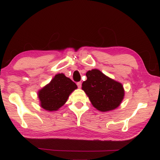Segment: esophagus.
<instances>
[{"mask_svg":"<svg viewBox=\"0 0 160 160\" xmlns=\"http://www.w3.org/2000/svg\"><path fill=\"white\" fill-rule=\"evenodd\" d=\"M77 86L78 88H81L82 87V82H78L77 83Z\"/></svg>","mask_w":160,"mask_h":160,"instance_id":"34e87169","label":"esophagus"}]
</instances>
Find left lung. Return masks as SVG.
<instances>
[{
	"label": "left lung",
	"mask_w": 160,
	"mask_h": 160,
	"mask_svg": "<svg viewBox=\"0 0 160 160\" xmlns=\"http://www.w3.org/2000/svg\"><path fill=\"white\" fill-rule=\"evenodd\" d=\"M87 79L82 83V89L97 110L106 112L117 108L124 97L121 83L109 78L100 70L87 72Z\"/></svg>",
	"instance_id": "8db88e82"
}]
</instances>
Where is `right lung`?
I'll return each mask as SVG.
<instances>
[{
    "label": "right lung",
    "instance_id": "obj_1",
    "mask_svg": "<svg viewBox=\"0 0 160 160\" xmlns=\"http://www.w3.org/2000/svg\"><path fill=\"white\" fill-rule=\"evenodd\" d=\"M76 89L77 85L65 74H56L49 84L38 90L40 106L46 111H58L67 102L69 95Z\"/></svg>",
    "mask_w": 160,
    "mask_h": 160
}]
</instances>
